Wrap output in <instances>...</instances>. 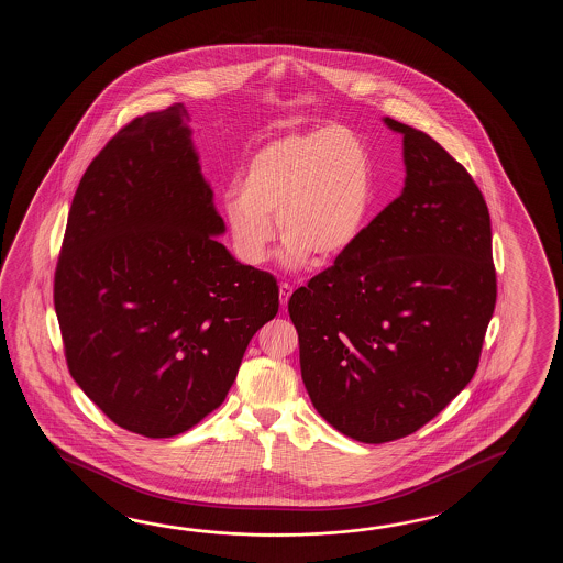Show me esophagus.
I'll list each match as a JSON object with an SVG mask.
<instances>
[{"label":"esophagus","instance_id":"34e87169","mask_svg":"<svg viewBox=\"0 0 563 563\" xmlns=\"http://www.w3.org/2000/svg\"><path fill=\"white\" fill-rule=\"evenodd\" d=\"M291 291H294V287L289 286V284H282V286H279V301H282V308H286L287 299L291 296Z\"/></svg>","mask_w":563,"mask_h":563}]
</instances>
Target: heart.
<instances>
[{
    "mask_svg": "<svg viewBox=\"0 0 563 563\" xmlns=\"http://www.w3.org/2000/svg\"><path fill=\"white\" fill-rule=\"evenodd\" d=\"M368 205L364 146L346 129L323 126L264 144L243 170L240 191L225 192L223 216L243 262H264L276 217L286 264L301 265L310 253L334 260L346 252L358 240Z\"/></svg>",
    "mask_w": 563,
    "mask_h": 563,
    "instance_id": "1",
    "label": "heart"
}]
</instances>
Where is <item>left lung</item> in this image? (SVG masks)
Masks as SVG:
<instances>
[{
    "instance_id": "8db88e82",
    "label": "left lung",
    "mask_w": 563,
    "mask_h": 563,
    "mask_svg": "<svg viewBox=\"0 0 563 563\" xmlns=\"http://www.w3.org/2000/svg\"><path fill=\"white\" fill-rule=\"evenodd\" d=\"M384 122L402 134L405 189L287 303L311 405L368 444L419 431L471 383L497 299L489 209L467 168Z\"/></svg>"
}]
</instances>
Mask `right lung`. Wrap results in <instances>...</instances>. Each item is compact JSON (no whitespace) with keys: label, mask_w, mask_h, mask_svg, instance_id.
<instances>
[{"label":"right lung","mask_w":563,"mask_h":563,"mask_svg":"<svg viewBox=\"0 0 563 563\" xmlns=\"http://www.w3.org/2000/svg\"><path fill=\"white\" fill-rule=\"evenodd\" d=\"M183 104L124 124L86 168L54 274L64 356L120 429L189 431L225 400L276 277L243 265L205 183Z\"/></svg>","instance_id":"add662e5"}]
</instances>
